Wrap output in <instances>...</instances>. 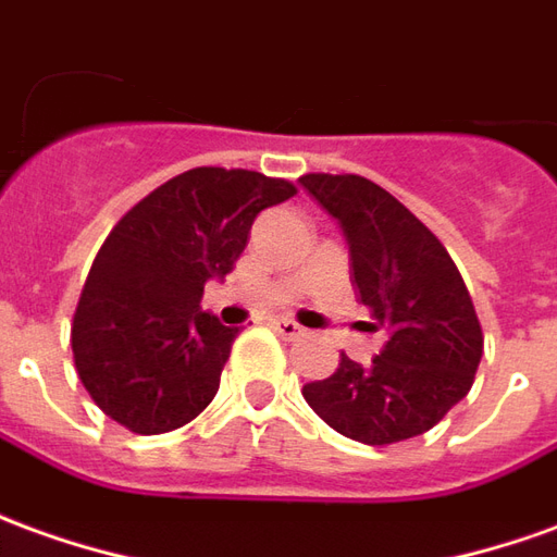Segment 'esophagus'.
I'll return each mask as SVG.
<instances>
[{"instance_id":"1","label":"esophagus","mask_w":557,"mask_h":557,"mask_svg":"<svg viewBox=\"0 0 557 557\" xmlns=\"http://www.w3.org/2000/svg\"><path fill=\"white\" fill-rule=\"evenodd\" d=\"M271 329H274L280 337H286V341H298V337H305V329H301L298 322H292V319H274V322H271Z\"/></svg>"}]
</instances>
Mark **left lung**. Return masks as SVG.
<instances>
[{
    "instance_id": "obj_1",
    "label": "left lung",
    "mask_w": 557,
    "mask_h": 557,
    "mask_svg": "<svg viewBox=\"0 0 557 557\" xmlns=\"http://www.w3.org/2000/svg\"><path fill=\"white\" fill-rule=\"evenodd\" d=\"M310 196L341 223L352 283L386 344L371 364L341 352L332 376L301 388L313 413L368 446L425 434L465 398L482 359L470 292L437 235L359 174H305Z\"/></svg>"
}]
</instances>
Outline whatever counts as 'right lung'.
<instances>
[{
    "label": "right lung",
    "mask_w": 557,
    "mask_h": 557,
    "mask_svg": "<svg viewBox=\"0 0 557 557\" xmlns=\"http://www.w3.org/2000/svg\"><path fill=\"white\" fill-rule=\"evenodd\" d=\"M298 193L247 169H189L144 196L111 228L81 289L72 352L104 416L135 434L193 422L216 395L238 329L201 310L271 205Z\"/></svg>",
    "instance_id": "add662e5"
}]
</instances>
